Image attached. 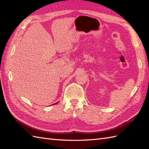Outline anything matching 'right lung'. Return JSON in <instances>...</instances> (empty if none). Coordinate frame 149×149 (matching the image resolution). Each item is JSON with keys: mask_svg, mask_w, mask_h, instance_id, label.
Segmentation results:
<instances>
[{"mask_svg": "<svg viewBox=\"0 0 149 149\" xmlns=\"http://www.w3.org/2000/svg\"><path fill=\"white\" fill-rule=\"evenodd\" d=\"M55 104H56V103H55Z\"/></svg>", "mask_w": 149, "mask_h": 149, "instance_id": "right-lung-1", "label": "right lung"}]
</instances>
